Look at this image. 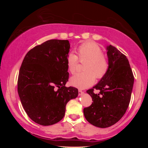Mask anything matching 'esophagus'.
<instances>
[{"label":"esophagus","mask_w":148,"mask_h":148,"mask_svg":"<svg viewBox=\"0 0 148 148\" xmlns=\"http://www.w3.org/2000/svg\"><path fill=\"white\" fill-rule=\"evenodd\" d=\"M84 91H82V90H80V89H79L78 90V95H83L84 94Z\"/></svg>","instance_id":"1"}]
</instances>
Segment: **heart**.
Wrapping results in <instances>:
<instances>
[{
    "label": "heart",
    "mask_w": 148,
    "mask_h": 148,
    "mask_svg": "<svg viewBox=\"0 0 148 148\" xmlns=\"http://www.w3.org/2000/svg\"><path fill=\"white\" fill-rule=\"evenodd\" d=\"M78 59L84 62L83 70L72 76L70 79V84L77 88L85 89L92 86L95 81V77L100 79L105 76L109 69V62L107 57L102 53L99 46L94 42H86L77 48V57L71 53L66 59L67 68L71 74L77 71Z\"/></svg>",
    "instance_id": "b5f03b06"
}]
</instances>
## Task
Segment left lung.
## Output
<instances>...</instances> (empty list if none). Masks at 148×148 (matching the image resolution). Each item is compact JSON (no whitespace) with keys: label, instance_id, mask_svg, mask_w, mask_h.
Masks as SVG:
<instances>
[{"label":"left lung","instance_id":"obj_1","mask_svg":"<svg viewBox=\"0 0 148 148\" xmlns=\"http://www.w3.org/2000/svg\"><path fill=\"white\" fill-rule=\"evenodd\" d=\"M107 50L108 71L96 86L87 91L93 102L84 109L87 121L100 128L112 126L123 116L129 107L134 84L127 57L112 45ZM95 89L99 90V94L94 93Z\"/></svg>","mask_w":148,"mask_h":148}]
</instances>
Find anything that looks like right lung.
I'll return each instance as SVG.
<instances>
[{
  "label": "right lung",
  "mask_w": 148,
  "mask_h": 148,
  "mask_svg": "<svg viewBox=\"0 0 148 148\" xmlns=\"http://www.w3.org/2000/svg\"><path fill=\"white\" fill-rule=\"evenodd\" d=\"M69 49L67 40H49L30 50L22 62L17 91L27 114L39 125L61 121L67 102L78 95L76 87H65Z\"/></svg>",
  "instance_id": "right-lung-1"
}]
</instances>
